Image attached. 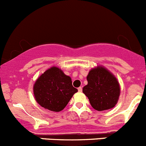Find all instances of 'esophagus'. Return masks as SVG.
<instances>
[{"label":"esophagus","mask_w":146,"mask_h":146,"mask_svg":"<svg viewBox=\"0 0 146 146\" xmlns=\"http://www.w3.org/2000/svg\"><path fill=\"white\" fill-rule=\"evenodd\" d=\"M78 92H81L82 91V88H81V87H79V88H78Z\"/></svg>","instance_id":"obj_1"}]
</instances>
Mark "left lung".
Instances as JSON below:
<instances>
[{"label": "left lung", "instance_id": "8db88e82", "mask_svg": "<svg viewBox=\"0 0 146 146\" xmlns=\"http://www.w3.org/2000/svg\"><path fill=\"white\" fill-rule=\"evenodd\" d=\"M88 85L82 92L98 111L113 108L118 101L120 87L117 78L103 67L92 69L87 76Z\"/></svg>", "mask_w": 146, "mask_h": 146}]
</instances>
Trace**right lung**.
I'll use <instances>...</instances> for the list:
<instances>
[{"instance_id":"obj_1","label":"right lung","mask_w":146,"mask_h":146,"mask_svg":"<svg viewBox=\"0 0 146 146\" xmlns=\"http://www.w3.org/2000/svg\"><path fill=\"white\" fill-rule=\"evenodd\" d=\"M34 95L38 104L53 111L63 110L78 90L73 86L69 76L57 67H52L37 79Z\"/></svg>"}]
</instances>
